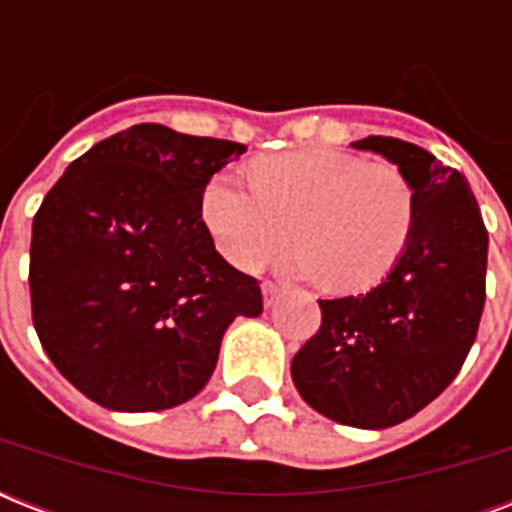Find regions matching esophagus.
Returning a JSON list of instances; mask_svg holds the SVG:
<instances>
[{
    "mask_svg": "<svg viewBox=\"0 0 512 512\" xmlns=\"http://www.w3.org/2000/svg\"><path fill=\"white\" fill-rule=\"evenodd\" d=\"M279 295H281V289L276 287L273 281H265V284H263V303H265V308H271V305L276 303V300H279Z\"/></svg>",
    "mask_w": 512,
    "mask_h": 512,
    "instance_id": "34e87169",
    "label": "esophagus"
}]
</instances>
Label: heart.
Masks as SVG:
<instances>
[{
	"mask_svg": "<svg viewBox=\"0 0 512 512\" xmlns=\"http://www.w3.org/2000/svg\"><path fill=\"white\" fill-rule=\"evenodd\" d=\"M252 188L220 172L201 191V217L220 255L255 273L287 249L284 271L332 292L377 287L404 257L417 193L401 167L332 148H295L249 164Z\"/></svg>",
	"mask_w": 512,
	"mask_h": 512,
	"instance_id": "heart-1",
	"label": "heart"
}]
</instances>
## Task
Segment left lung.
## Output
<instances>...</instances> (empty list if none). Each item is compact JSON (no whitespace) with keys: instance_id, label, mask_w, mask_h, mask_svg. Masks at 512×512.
I'll return each instance as SVG.
<instances>
[{"instance_id":"1","label":"left lung","mask_w":512,"mask_h":512,"mask_svg":"<svg viewBox=\"0 0 512 512\" xmlns=\"http://www.w3.org/2000/svg\"><path fill=\"white\" fill-rule=\"evenodd\" d=\"M353 148L406 172L417 223L377 287L319 300L321 329L292 358V380L329 420L382 430L425 409L465 364L484 313L489 233L465 175L425 148L382 135Z\"/></svg>"}]
</instances>
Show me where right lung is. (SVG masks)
Instances as JSON below:
<instances>
[{
    "mask_svg": "<svg viewBox=\"0 0 512 512\" xmlns=\"http://www.w3.org/2000/svg\"><path fill=\"white\" fill-rule=\"evenodd\" d=\"M241 143L135 124L68 164L31 228L44 353L114 412H162L215 372L225 329L263 313L260 284L215 249L201 191Z\"/></svg>",
    "mask_w": 512,
    "mask_h": 512,
    "instance_id": "1",
    "label": "right lung"
}]
</instances>
